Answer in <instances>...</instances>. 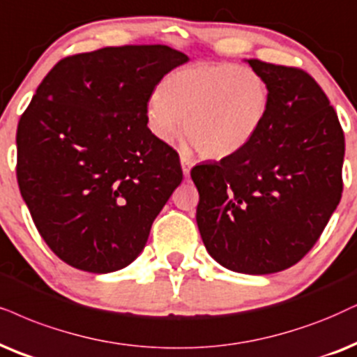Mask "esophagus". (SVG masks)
Listing matches in <instances>:
<instances>
[{
	"label": "esophagus",
	"instance_id": "esophagus-1",
	"mask_svg": "<svg viewBox=\"0 0 357 357\" xmlns=\"http://www.w3.org/2000/svg\"><path fill=\"white\" fill-rule=\"evenodd\" d=\"M192 160H189L188 156H184V155H181V168H183V174H184V178H189V171H191V168H192Z\"/></svg>",
	"mask_w": 357,
	"mask_h": 357
}]
</instances>
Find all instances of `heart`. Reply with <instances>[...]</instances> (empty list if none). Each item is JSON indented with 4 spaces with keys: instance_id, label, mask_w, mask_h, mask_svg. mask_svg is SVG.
<instances>
[{
    "instance_id": "b5f03b06",
    "label": "heart",
    "mask_w": 357,
    "mask_h": 357,
    "mask_svg": "<svg viewBox=\"0 0 357 357\" xmlns=\"http://www.w3.org/2000/svg\"><path fill=\"white\" fill-rule=\"evenodd\" d=\"M270 108L267 79L252 67L231 62H196L176 69L150 96L145 120L158 142L184 133L188 145L209 160L245 148L264 125Z\"/></svg>"
}]
</instances>
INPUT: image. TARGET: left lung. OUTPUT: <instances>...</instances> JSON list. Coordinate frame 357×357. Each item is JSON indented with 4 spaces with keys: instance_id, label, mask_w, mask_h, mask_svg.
<instances>
[{
    "instance_id": "8db88e82",
    "label": "left lung",
    "mask_w": 357,
    "mask_h": 357,
    "mask_svg": "<svg viewBox=\"0 0 357 357\" xmlns=\"http://www.w3.org/2000/svg\"><path fill=\"white\" fill-rule=\"evenodd\" d=\"M267 79L270 108L236 155L197 165L196 220L215 261L238 273L282 272L317 243L342 192L344 133L317 80L247 59Z\"/></svg>"
}]
</instances>
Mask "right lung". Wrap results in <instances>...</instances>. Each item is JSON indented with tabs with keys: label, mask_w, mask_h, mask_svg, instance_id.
Returning a JSON list of instances; mask_svg holds the SVG:
<instances>
[{
	"label": "right lung",
	"mask_w": 357,
	"mask_h": 357,
	"mask_svg": "<svg viewBox=\"0 0 357 357\" xmlns=\"http://www.w3.org/2000/svg\"><path fill=\"white\" fill-rule=\"evenodd\" d=\"M168 46L103 47L59 61L17 123L16 176L49 249L90 273L125 268L183 181L146 126L160 80L188 62Z\"/></svg>",
	"instance_id": "right-lung-1"
}]
</instances>
